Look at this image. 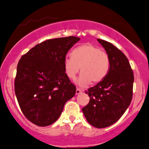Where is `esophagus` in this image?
Wrapping results in <instances>:
<instances>
[{
  "label": "esophagus",
  "mask_w": 149,
  "mask_h": 149,
  "mask_svg": "<svg viewBox=\"0 0 149 149\" xmlns=\"http://www.w3.org/2000/svg\"><path fill=\"white\" fill-rule=\"evenodd\" d=\"M80 93H81V90L80 89V88H77L76 89V94H79Z\"/></svg>",
  "instance_id": "obj_1"
}]
</instances>
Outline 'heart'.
Here are the masks:
<instances>
[{
	"label": "heart",
	"instance_id": "1",
	"mask_svg": "<svg viewBox=\"0 0 149 149\" xmlns=\"http://www.w3.org/2000/svg\"><path fill=\"white\" fill-rule=\"evenodd\" d=\"M111 67V61L106 51L90 43H84L72 50L71 57L64 61L67 76L74 79L81 68V74L77 81L80 86L91 83H99L106 78Z\"/></svg>",
	"mask_w": 149,
	"mask_h": 149
}]
</instances>
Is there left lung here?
Segmentation results:
<instances>
[{
	"instance_id": "left-lung-1",
	"label": "left lung",
	"mask_w": 149,
	"mask_h": 149,
	"mask_svg": "<svg viewBox=\"0 0 149 149\" xmlns=\"http://www.w3.org/2000/svg\"><path fill=\"white\" fill-rule=\"evenodd\" d=\"M111 61L104 79L85 93L90 101L82 112L90 125L104 128L116 123L127 109L132 99L134 73L125 55L114 45L98 38Z\"/></svg>"
}]
</instances>
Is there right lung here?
<instances>
[{
  "label": "right lung",
  "mask_w": 149,
  "mask_h": 149,
  "mask_svg": "<svg viewBox=\"0 0 149 149\" xmlns=\"http://www.w3.org/2000/svg\"><path fill=\"white\" fill-rule=\"evenodd\" d=\"M80 38L48 39L21 57L17 67L15 92L23 114L33 124L48 126L59 118L65 104L76 93L64 70L68 51Z\"/></svg>",
  "instance_id": "add662e5"
}]
</instances>
